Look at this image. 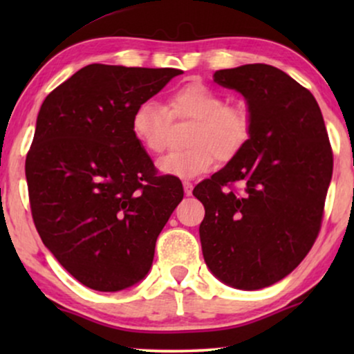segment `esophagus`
Wrapping results in <instances>:
<instances>
[{
  "label": "esophagus",
  "mask_w": 354,
  "mask_h": 354,
  "mask_svg": "<svg viewBox=\"0 0 354 354\" xmlns=\"http://www.w3.org/2000/svg\"><path fill=\"white\" fill-rule=\"evenodd\" d=\"M183 192H185L187 196H190L192 192H193V183L188 182V180L183 182Z\"/></svg>",
  "instance_id": "34e87169"
}]
</instances>
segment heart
Returning <instances> with one entry per match:
<instances>
[{"mask_svg":"<svg viewBox=\"0 0 354 354\" xmlns=\"http://www.w3.org/2000/svg\"><path fill=\"white\" fill-rule=\"evenodd\" d=\"M172 120H188L185 151L159 159V172L180 178H193L214 167L217 159L229 162L246 147L251 118L241 106L225 104L219 91L201 82H190L174 90L166 106L148 100L132 113L130 129L137 142L149 154H161L167 147Z\"/></svg>","mask_w":354,"mask_h":354,"instance_id":"obj_1","label":"heart"}]
</instances>
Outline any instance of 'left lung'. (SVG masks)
I'll return each instance as SVG.
<instances>
[{
    "instance_id": "left-lung-1",
    "label": "left lung",
    "mask_w": 354,
    "mask_h": 354,
    "mask_svg": "<svg viewBox=\"0 0 354 354\" xmlns=\"http://www.w3.org/2000/svg\"><path fill=\"white\" fill-rule=\"evenodd\" d=\"M214 82L243 95L251 133L239 156L193 190L206 211L203 256L221 282L259 290L287 277L313 248L332 148L316 98L283 71L245 64L217 71Z\"/></svg>"
}]
</instances>
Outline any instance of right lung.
Instances as JSON below:
<instances>
[{"label": "right lung", "instance_id": "right-lung-1", "mask_svg": "<svg viewBox=\"0 0 354 354\" xmlns=\"http://www.w3.org/2000/svg\"><path fill=\"white\" fill-rule=\"evenodd\" d=\"M178 69L90 64L51 91L26 159L33 222L85 287L119 292L151 269L158 235L183 198L133 137L135 108Z\"/></svg>", "mask_w": 354, "mask_h": 354}]
</instances>
